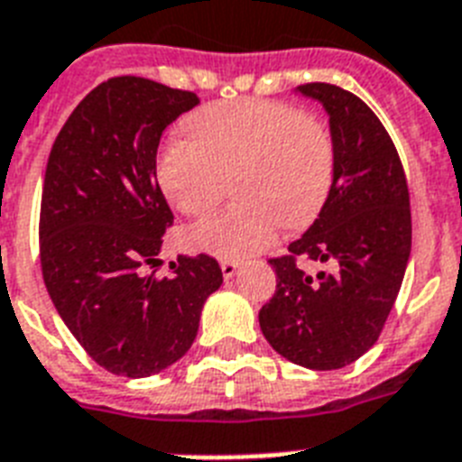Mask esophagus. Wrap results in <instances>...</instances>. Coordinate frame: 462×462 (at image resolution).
I'll return each instance as SVG.
<instances>
[{"label": "esophagus", "mask_w": 462, "mask_h": 462, "mask_svg": "<svg viewBox=\"0 0 462 462\" xmlns=\"http://www.w3.org/2000/svg\"><path fill=\"white\" fill-rule=\"evenodd\" d=\"M238 262H231V259H224L222 262V273L224 278H234L238 273Z\"/></svg>", "instance_id": "1"}]
</instances>
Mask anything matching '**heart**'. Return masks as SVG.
I'll return each mask as SVG.
<instances>
[{
	"label": "heart",
	"instance_id": "1",
	"mask_svg": "<svg viewBox=\"0 0 462 462\" xmlns=\"http://www.w3.org/2000/svg\"><path fill=\"white\" fill-rule=\"evenodd\" d=\"M186 134L167 141L155 165L171 208L203 215L219 203L234 174V193L243 200L186 231V243L198 253L245 259L272 245L278 224L307 226L328 203L337 165L333 134L291 103H212L186 120Z\"/></svg>",
	"mask_w": 462,
	"mask_h": 462
}]
</instances>
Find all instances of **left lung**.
<instances>
[{
  "label": "left lung",
  "instance_id": "obj_1",
  "mask_svg": "<svg viewBox=\"0 0 462 462\" xmlns=\"http://www.w3.org/2000/svg\"><path fill=\"white\" fill-rule=\"evenodd\" d=\"M295 94L328 113L337 165L321 215L272 259L276 292L259 309L266 342L288 361L311 371H335L377 342L402 288L411 257V203L406 174L387 129L359 97L311 82ZM297 254L330 263L309 277Z\"/></svg>",
  "mask_w": 462,
  "mask_h": 462
}]
</instances>
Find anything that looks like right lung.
<instances>
[{"label":"right lung","instance_id":"obj_1","mask_svg":"<svg viewBox=\"0 0 462 462\" xmlns=\"http://www.w3.org/2000/svg\"><path fill=\"white\" fill-rule=\"evenodd\" d=\"M200 98L153 79L91 89L49 153L40 212L42 276L75 340L106 371L148 377L177 364L224 276L209 254L160 264L170 205L158 186L160 136Z\"/></svg>","mask_w":462,"mask_h":462}]
</instances>
